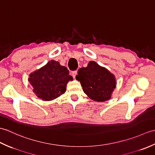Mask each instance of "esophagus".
Returning <instances> with one entry per match:
<instances>
[{
	"label": "esophagus",
	"mask_w": 155,
	"mask_h": 155,
	"mask_svg": "<svg viewBox=\"0 0 155 155\" xmlns=\"http://www.w3.org/2000/svg\"><path fill=\"white\" fill-rule=\"evenodd\" d=\"M71 74H72V77H73V78H75L76 76H77V71H72Z\"/></svg>",
	"instance_id": "1"
}]
</instances>
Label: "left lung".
<instances>
[{"label":"left lung","instance_id":"obj_1","mask_svg":"<svg viewBox=\"0 0 155 155\" xmlns=\"http://www.w3.org/2000/svg\"><path fill=\"white\" fill-rule=\"evenodd\" d=\"M76 79L80 81L84 93L96 102H104L111 98L117 81L114 75L95 61L78 71Z\"/></svg>","mask_w":155,"mask_h":155}]
</instances>
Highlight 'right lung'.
<instances>
[{
    "instance_id": "right-lung-1",
    "label": "right lung",
    "mask_w": 155,
    "mask_h": 155,
    "mask_svg": "<svg viewBox=\"0 0 155 155\" xmlns=\"http://www.w3.org/2000/svg\"><path fill=\"white\" fill-rule=\"evenodd\" d=\"M68 74L67 67L52 60L31 73L28 81L36 96L42 101H50L65 93L68 82L73 80Z\"/></svg>"
}]
</instances>
